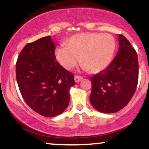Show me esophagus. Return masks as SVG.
<instances>
[{"label": "esophagus", "mask_w": 149, "mask_h": 149, "mask_svg": "<svg viewBox=\"0 0 149 149\" xmlns=\"http://www.w3.org/2000/svg\"><path fill=\"white\" fill-rule=\"evenodd\" d=\"M74 80L76 83H79V82H80L82 80H83V77L80 76H75Z\"/></svg>", "instance_id": "34e87169"}]
</instances>
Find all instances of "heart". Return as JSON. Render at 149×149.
Listing matches in <instances>:
<instances>
[{
    "instance_id": "b5f03b06",
    "label": "heart",
    "mask_w": 149,
    "mask_h": 149,
    "mask_svg": "<svg viewBox=\"0 0 149 149\" xmlns=\"http://www.w3.org/2000/svg\"><path fill=\"white\" fill-rule=\"evenodd\" d=\"M116 49L115 38L109 33H83L71 36L66 46L57 47L55 57L64 69L71 70L79 61L89 72L103 71L111 62Z\"/></svg>"
}]
</instances>
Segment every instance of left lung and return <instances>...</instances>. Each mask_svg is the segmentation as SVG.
<instances>
[{"mask_svg":"<svg viewBox=\"0 0 149 149\" xmlns=\"http://www.w3.org/2000/svg\"><path fill=\"white\" fill-rule=\"evenodd\" d=\"M120 47L109 66L90 78V103L99 111L116 113L132 98L139 78L138 57L124 36L119 34Z\"/></svg>","mask_w":149,"mask_h":149,"instance_id":"left-lung-1","label":"left lung"}]
</instances>
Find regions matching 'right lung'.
I'll return each mask as SVG.
<instances>
[{"instance_id": "obj_1", "label": "right lung", "mask_w": 149, "mask_h": 149, "mask_svg": "<svg viewBox=\"0 0 149 149\" xmlns=\"http://www.w3.org/2000/svg\"><path fill=\"white\" fill-rule=\"evenodd\" d=\"M51 36L24 46L16 63V78L24 100L45 117L61 114L69 104L74 76L55 60Z\"/></svg>"}]
</instances>
